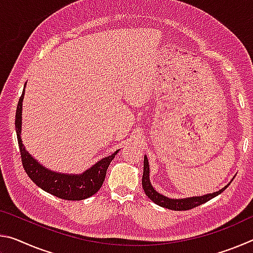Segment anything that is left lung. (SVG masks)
I'll use <instances>...</instances> for the list:
<instances>
[{"label":"left lung","mask_w":253,"mask_h":253,"mask_svg":"<svg viewBox=\"0 0 253 253\" xmlns=\"http://www.w3.org/2000/svg\"><path fill=\"white\" fill-rule=\"evenodd\" d=\"M231 183V182H230ZM230 183L228 185H230ZM142 185L144 188L145 194L151 199L154 203L160 205L162 208H166L174 211H185V210H191L193 208L199 207V205L208 202L213 198H215L223 192L228 185L221 188L220 191L214 192V193L205 194L202 196H193V198H185V199H169L168 196H164L155 191V188L152 186L151 181H149V165L146 155L144 156V172L142 178Z\"/></svg>","instance_id":"8db88e82"}]
</instances>
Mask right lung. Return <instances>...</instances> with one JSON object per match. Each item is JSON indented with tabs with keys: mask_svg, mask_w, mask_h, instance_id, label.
<instances>
[{
	"mask_svg": "<svg viewBox=\"0 0 253 253\" xmlns=\"http://www.w3.org/2000/svg\"><path fill=\"white\" fill-rule=\"evenodd\" d=\"M23 98L24 90L22 96L20 97L18 108H16L15 129L21 153V161H22V165L28 176L42 190L62 200L80 201L96 194L105 181L107 169H108L110 162L117 155L119 149L111 155L97 162L95 165L81 174H62L45 169L27 152L22 144V139H21Z\"/></svg>",
	"mask_w": 253,
	"mask_h": 253,
	"instance_id": "obj_1",
	"label": "right lung"
}]
</instances>
